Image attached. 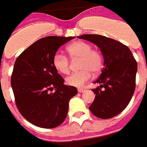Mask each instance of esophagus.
I'll list each match as a JSON object with an SVG mask.
<instances>
[{"label": "esophagus", "mask_w": 147, "mask_h": 147, "mask_svg": "<svg viewBox=\"0 0 147 147\" xmlns=\"http://www.w3.org/2000/svg\"><path fill=\"white\" fill-rule=\"evenodd\" d=\"M86 90V88H79L78 89V92H84Z\"/></svg>", "instance_id": "obj_1"}]
</instances>
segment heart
Returning a JSON list of instances; mask_svg holds the SVG:
<instances>
[{
    "instance_id": "1",
    "label": "heart",
    "mask_w": 147,
    "mask_h": 147,
    "mask_svg": "<svg viewBox=\"0 0 147 147\" xmlns=\"http://www.w3.org/2000/svg\"><path fill=\"white\" fill-rule=\"evenodd\" d=\"M68 55L72 60L79 59L80 71L74 73L66 79L67 85L82 87L93 74L100 72L103 67V57L101 52L92 49V45L83 41L74 42L67 48ZM53 65L61 74H67L70 70V62L64 54L57 52L53 57Z\"/></svg>"
}]
</instances>
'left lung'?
Here are the masks:
<instances>
[{"label": "left lung", "mask_w": 147, "mask_h": 147, "mask_svg": "<svg viewBox=\"0 0 147 147\" xmlns=\"http://www.w3.org/2000/svg\"><path fill=\"white\" fill-rule=\"evenodd\" d=\"M100 49L104 67L94 83L100 86L92 89L96 97L90 110L94 115L108 119L118 115L130 102L136 86L137 63L131 50L113 38L94 34L78 36Z\"/></svg>", "instance_id": "8db88e82"}]
</instances>
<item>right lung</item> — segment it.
<instances>
[{
	"label": "right lung",
	"instance_id": "obj_1",
	"mask_svg": "<svg viewBox=\"0 0 147 147\" xmlns=\"http://www.w3.org/2000/svg\"><path fill=\"white\" fill-rule=\"evenodd\" d=\"M74 38H40L15 61L10 80L15 103L23 117L36 126L54 128L61 124L67 115L69 101L77 93L75 86L64 85L53 65L58 49Z\"/></svg>",
	"mask_w": 147,
	"mask_h": 147
}]
</instances>
